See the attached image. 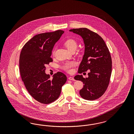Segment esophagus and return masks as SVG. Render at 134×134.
Returning a JSON list of instances; mask_svg holds the SVG:
<instances>
[{"instance_id":"esophagus-1","label":"esophagus","mask_w":134,"mask_h":134,"mask_svg":"<svg viewBox=\"0 0 134 134\" xmlns=\"http://www.w3.org/2000/svg\"><path fill=\"white\" fill-rule=\"evenodd\" d=\"M68 79H69V80H71V81H75L74 78L73 77H68Z\"/></svg>"}]
</instances>
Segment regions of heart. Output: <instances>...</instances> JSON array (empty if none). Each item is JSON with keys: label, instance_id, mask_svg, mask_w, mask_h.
<instances>
[{"label": "heart", "instance_id": "obj_1", "mask_svg": "<svg viewBox=\"0 0 134 134\" xmlns=\"http://www.w3.org/2000/svg\"><path fill=\"white\" fill-rule=\"evenodd\" d=\"M64 45L65 47L70 51L71 52H72L74 50H75L77 49V43L76 41L72 39H69L66 41H65L64 43ZM53 54L54 53V51H53ZM74 63L71 62L69 63H67L63 66L62 68L65 71L70 72L71 70V68L74 66Z\"/></svg>", "mask_w": 134, "mask_h": 134}]
</instances>
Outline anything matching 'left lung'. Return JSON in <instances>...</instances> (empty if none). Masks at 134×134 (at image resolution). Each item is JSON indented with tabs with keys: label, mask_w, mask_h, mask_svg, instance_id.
Instances as JSON below:
<instances>
[{
	"label": "left lung",
	"mask_w": 134,
	"mask_h": 134,
	"mask_svg": "<svg viewBox=\"0 0 134 134\" xmlns=\"http://www.w3.org/2000/svg\"><path fill=\"white\" fill-rule=\"evenodd\" d=\"M69 31L80 35L85 44L84 55L78 73L89 71L88 77L84 78L81 75L74 77L84 84L80 94L85 100H96L105 92L109 84L112 67L110 52L101 37L88 29H72Z\"/></svg>",
	"instance_id": "left-lung-1"
}]
</instances>
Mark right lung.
Returning <instances> with one entry per match:
<instances>
[{
  "label": "right lung",
  "instance_id": "1",
  "mask_svg": "<svg viewBox=\"0 0 134 134\" xmlns=\"http://www.w3.org/2000/svg\"><path fill=\"white\" fill-rule=\"evenodd\" d=\"M64 31L61 30L37 34L23 47L20 56V76L29 93L42 104L55 101L61 93L67 77L60 72L50 79L45 73V65L53 59L51 57L53 47Z\"/></svg>",
  "mask_w": 134,
  "mask_h": 134
}]
</instances>
